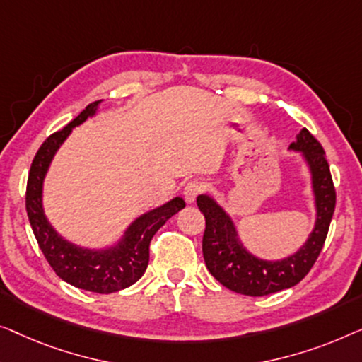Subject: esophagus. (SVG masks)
Wrapping results in <instances>:
<instances>
[{
	"instance_id": "1",
	"label": "esophagus",
	"mask_w": 362,
	"mask_h": 362,
	"mask_svg": "<svg viewBox=\"0 0 362 362\" xmlns=\"http://www.w3.org/2000/svg\"><path fill=\"white\" fill-rule=\"evenodd\" d=\"M203 192V183L200 180H190L183 185V198L187 203H193L195 198Z\"/></svg>"
}]
</instances>
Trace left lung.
I'll return each instance as SVG.
<instances>
[{
  "instance_id": "left-lung-1",
  "label": "left lung",
  "mask_w": 362,
  "mask_h": 362,
  "mask_svg": "<svg viewBox=\"0 0 362 362\" xmlns=\"http://www.w3.org/2000/svg\"><path fill=\"white\" fill-rule=\"evenodd\" d=\"M290 149L303 152L312 172L317 203V223L313 231L293 256L276 262L254 257L239 241L236 228L223 208L208 195L197 197V205L205 215L203 259L211 276L233 292L262 297L293 287L307 276L322 252L336 205V190L327 156L322 144L307 128L300 131Z\"/></svg>"
}]
</instances>
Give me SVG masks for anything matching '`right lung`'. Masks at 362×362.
I'll list each match as a JSON object with an SVG mask.
<instances>
[{
	"mask_svg": "<svg viewBox=\"0 0 362 362\" xmlns=\"http://www.w3.org/2000/svg\"><path fill=\"white\" fill-rule=\"evenodd\" d=\"M98 103L100 101L90 103L64 129L50 134L35 152L28 177L26 210L40 251L62 281L88 292L111 293L139 281L149 264L151 239L170 216L185 206V202L177 197L165 205L139 216L124 233V238L115 247L105 251L78 247L55 233L42 210V182L45 172L72 128L83 123L88 116L95 115Z\"/></svg>",
	"mask_w": 362,
	"mask_h": 362,
	"instance_id": "right-lung-1",
	"label": "right lung"
}]
</instances>
